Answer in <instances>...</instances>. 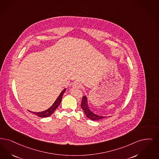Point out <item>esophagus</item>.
I'll use <instances>...</instances> for the list:
<instances>
[{
    "label": "esophagus",
    "instance_id": "34e87169",
    "mask_svg": "<svg viewBox=\"0 0 159 159\" xmlns=\"http://www.w3.org/2000/svg\"><path fill=\"white\" fill-rule=\"evenodd\" d=\"M73 86H75V87H77V88H81L82 87V84H81V83H80L79 82H74L73 83Z\"/></svg>",
    "mask_w": 159,
    "mask_h": 159
}]
</instances>
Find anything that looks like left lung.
Instances as JSON below:
<instances>
[{
    "label": "left lung",
    "mask_w": 159,
    "mask_h": 159,
    "mask_svg": "<svg viewBox=\"0 0 159 159\" xmlns=\"http://www.w3.org/2000/svg\"><path fill=\"white\" fill-rule=\"evenodd\" d=\"M81 108H82L83 112H84L86 116L90 119L91 120L93 121H98L100 120H102L103 118H105V116H102L100 115H98L94 113H93L88 107V100L87 98L84 96H83L82 100V103H81Z\"/></svg>",
    "instance_id": "left-lung-1"
}]
</instances>
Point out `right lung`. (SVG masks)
Returning <instances> with one entry per match:
<instances>
[{"mask_svg":"<svg viewBox=\"0 0 159 159\" xmlns=\"http://www.w3.org/2000/svg\"><path fill=\"white\" fill-rule=\"evenodd\" d=\"M65 91H66V89L63 90V91L60 93V95L58 96V97L57 98V99L56 100V101L54 102V103H53V105L49 109H48L47 110L41 112H34V114L37 115V116H39V117H41V118L48 117V116L51 115L53 114V112L56 111V109H57V107L60 105V103L61 102L62 97H63V95L64 93L65 92Z\"/></svg>","mask_w":159,"mask_h":159,"instance_id":"obj_1","label":"right lung"}]
</instances>
